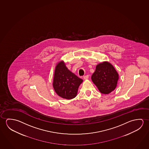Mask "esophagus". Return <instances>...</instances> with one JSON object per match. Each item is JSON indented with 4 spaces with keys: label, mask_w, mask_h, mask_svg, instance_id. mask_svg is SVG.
Instances as JSON below:
<instances>
[{
    "label": "esophagus",
    "mask_w": 149,
    "mask_h": 149,
    "mask_svg": "<svg viewBox=\"0 0 149 149\" xmlns=\"http://www.w3.org/2000/svg\"><path fill=\"white\" fill-rule=\"evenodd\" d=\"M89 78V76L88 75H86V76H84L83 77V78H84V79H85V80H86V79H88V78Z\"/></svg>",
    "instance_id": "1"
}]
</instances>
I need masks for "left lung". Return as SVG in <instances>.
I'll return each mask as SVG.
<instances>
[{"label": "left lung", "mask_w": 149, "mask_h": 149, "mask_svg": "<svg viewBox=\"0 0 149 149\" xmlns=\"http://www.w3.org/2000/svg\"><path fill=\"white\" fill-rule=\"evenodd\" d=\"M118 74L113 66L108 62L97 65L92 76V80L102 94H108L116 88Z\"/></svg>", "instance_id": "8db88e82"}]
</instances>
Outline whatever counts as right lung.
Listing matches in <instances>:
<instances>
[{
	"label": "right lung",
	"instance_id": "right-lung-1",
	"mask_svg": "<svg viewBox=\"0 0 149 149\" xmlns=\"http://www.w3.org/2000/svg\"><path fill=\"white\" fill-rule=\"evenodd\" d=\"M82 81V79L69 70L63 61L57 65L53 85L55 92L60 97L67 99L74 98Z\"/></svg>",
	"mask_w": 149,
	"mask_h": 149
}]
</instances>
